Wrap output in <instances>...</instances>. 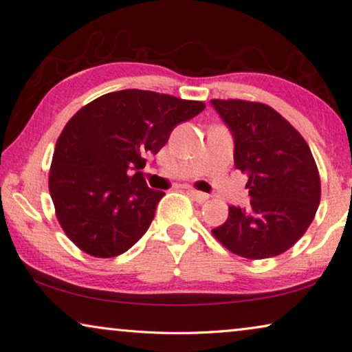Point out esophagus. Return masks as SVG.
<instances>
[{"mask_svg": "<svg viewBox=\"0 0 352 352\" xmlns=\"http://www.w3.org/2000/svg\"><path fill=\"white\" fill-rule=\"evenodd\" d=\"M187 193L190 195V197H192L197 203H206L208 199H209V195H208V193H203V192L193 190V188H188Z\"/></svg>", "mask_w": 352, "mask_h": 352, "instance_id": "34e87169", "label": "esophagus"}]
</instances>
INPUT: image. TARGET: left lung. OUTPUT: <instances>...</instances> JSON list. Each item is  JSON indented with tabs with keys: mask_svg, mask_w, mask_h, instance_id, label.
I'll return each instance as SVG.
<instances>
[{
	"mask_svg": "<svg viewBox=\"0 0 352 352\" xmlns=\"http://www.w3.org/2000/svg\"><path fill=\"white\" fill-rule=\"evenodd\" d=\"M234 137V165L247 175L250 208L230 206L212 234L231 253L266 259L293 247L315 219L321 199L316 162L304 137L261 102L212 99Z\"/></svg>",
	"mask_w": 352,
	"mask_h": 352,
	"instance_id": "obj_1",
	"label": "left lung"
}]
</instances>
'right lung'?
<instances>
[{"label":"right lung","instance_id":"right-lung-1","mask_svg":"<svg viewBox=\"0 0 352 352\" xmlns=\"http://www.w3.org/2000/svg\"><path fill=\"white\" fill-rule=\"evenodd\" d=\"M206 105L154 91L97 97L59 135L48 188L63 231L96 258L127 252L154 219L164 192L146 186V153L157 154L177 124Z\"/></svg>","mask_w":352,"mask_h":352}]
</instances>
